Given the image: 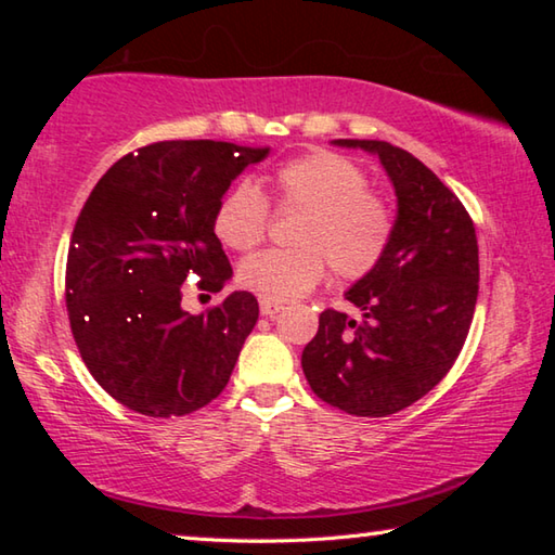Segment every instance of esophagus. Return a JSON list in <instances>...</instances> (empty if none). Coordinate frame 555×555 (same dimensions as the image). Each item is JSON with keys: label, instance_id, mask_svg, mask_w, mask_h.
<instances>
[{"label": "esophagus", "instance_id": "obj_1", "mask_svg": "<svg viewBox=\"0 0 555 555\" xmlns=\"http://www.w3.org/2000/svg\"><path fill=\"white\" fill-rule=\"evenodd\" d=\"M259 308H261V313L264 315H276V313H281L284 311V304H281V300H271V298H261L259 300Z\"/></svg>", "mask_w": 555, "mask_h": 555}]
</instances>
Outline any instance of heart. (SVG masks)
Instances as JSON below:
<instances>
[{
	"label": "heart",
	"instance_id": "b5f03b06",
	"mask_svg": "<svg viewBox=\"0 0 555 555\" xmlns=\"http://www.w3.org/2000/svg\"><path fill=\"white\" fill-rule=\"evenodd\" d=\"M367 173L350 158L313 152L276 168L271 191L279 210H298L294 249H267L242 261L240 281L271 300L298 298L321 284L327 264L343 281L367 276L387 255L393 218L370 191ZM269 230V205L257 185L240 183L215 212V234L234 251L259 247Z\"/></svg>",
	"mask_w": 555,
	"mask_h": 555
}]
</instances>
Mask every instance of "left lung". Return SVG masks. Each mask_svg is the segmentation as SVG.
<instances>
[{
	"label": "left lung",
	"instance_id": "obj_1",
	"mask_svg": "<svg viewBox=\"0 0 555 555\" xmlns=\"http://www.w3.org/2000/svg\"><path fill=\"white\" fill-rule=\"evenodd\" d=\"M379 156L399 201L387 255L347 291L362 321L321 313L300 364L318 399L350 416L411 406L453 367L480 288L473 218L457 195L403 149L377 139H337Z\"/></svg>",
	"mask_w": 555,
	"mask_h": 555
}]
</instances>
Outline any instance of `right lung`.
<instances>
[{"mask_svg":"<svg viewBox=\"0 0 555 555\" xmlns=\"http://www.w3.org/2000/svg\"><path fill=\"white\" fill-rule=\"evenodd\" d=\"M269 149L210 139L137 149L92 188L70 234L65 306L92 377L121 406L185 416L228 387L259 318L249 291L201 315L181 308L183 281L218 294L232 267L215 234L222 195Z\"/></svg>","mask_w":555,"mask_h":555,"instance_id":"add662e5","label":"right lung"}]
</instances>
